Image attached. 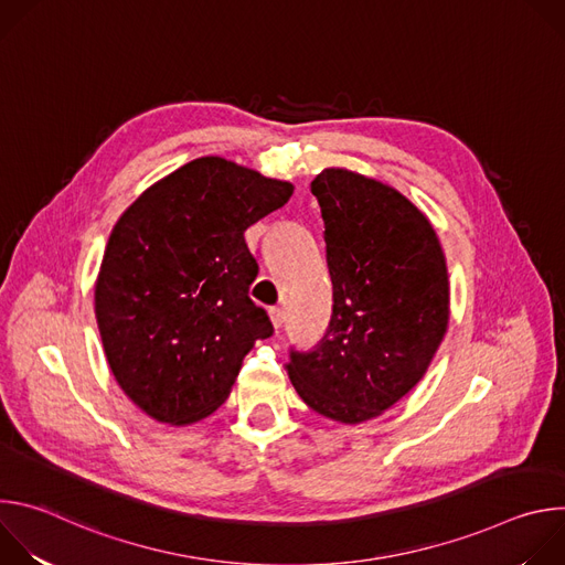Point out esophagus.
<instances>
[{"mask_svg":"<svg viewBox=\"0 0 565 565\" xmlns=\"http://www.w3.org/2000/svg\"><path fill=\"white\" fill-rule=\"evenodd\" d=\"M270 319H273L275 329H281V324H284V308L281 306H273L270 308Z\"/></svg>","mask_w":565,"mask_h":565,"instance_id":"1","label":"esophagus"}]
</instances>
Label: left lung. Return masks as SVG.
<instances>
[{
  "mask_svg": "<svg viewBox=\"0 0 565 565\" xmlns=\"http://www.w3.org/2000/svg\"><path fill=\"white\" fill-rule=\"evenodd\" d=\"M310 192L327 225L333 312L312 349L290 347L286 371L310 409L355 425L427 373L447 333V264L427 216L393 188L331 168Z\"/></svg>",
  "mask_w": 565,
  "mask_h": 565,
  "instance_id": "obj_1",
  "label": "left lung"
}]
</instances>
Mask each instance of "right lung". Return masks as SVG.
Listing matches in <instances>:
<instances>
[{"instance_id":"add662e5","label":"right lung","mask_w":565,"mask_h":565,"mask_svg":"<svg viewBox=\"0 0 565 565\" xmlns=\"http://www.w3.org/2000/svg\"><path fill=\"white\" fill-rule=\"evenodd\" d=\"M290 194V183L205 156L118 218L96 319L116 382L147 416L170 425L210 416L255 342L275 333L248 295L259 264L244 232Z\"/></svg>"}]
</instances>
